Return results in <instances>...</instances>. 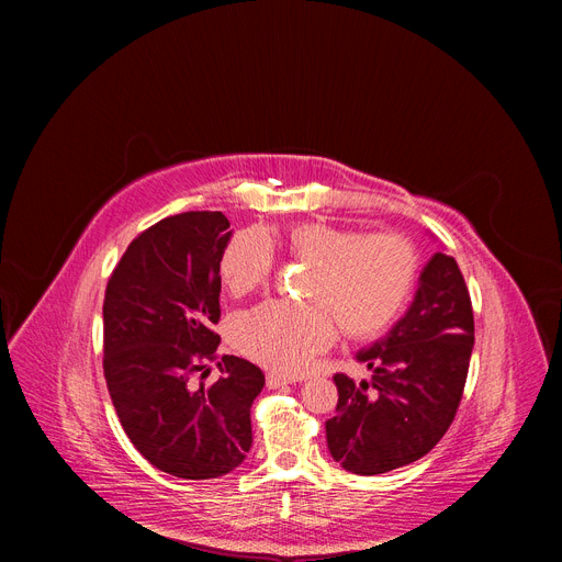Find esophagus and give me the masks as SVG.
I'll list each match as a JSON object with an SVG mask.
<instances>
[{
	"label": "esophagus",
	"instance_id": "esophagus-1",
	"mask_svg": "<svg viewBox=\"0 0 562 562\" xmlns=\"http://www.w3.org/2000/svg\"><path fill=\"white\" fill-rule=\"evenodd\" d=\"M291 382H296V378H286V375H278V373L266 375V387L269 390H280L284 385H291Z\"/></svg>",
	"mask_w": 562,
	"mask_h": 562
}]
</instances>
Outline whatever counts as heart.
Returning a JSON list of instances; mask_svg holds the SVG:
<instances>
[{"label": "heart", "instance_id": "b5f03b06", "mask_svg": "<svg viewBox=\"0 0 562 562\" xmlns=\"http://www.w3.org/2000/svg\"><path fill=\"white\" fill-rule=\"evenodd\" d=\"M271 239L257 229L232 236L221 276L234 296L263 286L273 271ZM278 244L312 266L305 296L314 303L269 301L234 321V344L250 360L278 373L305 371L335 339V322L348 337H371L401 312L417 276V255L398 234H369L328 223H299Z\"/></svg>", "mask_w": 562, "mask_h": 562}]
</instances>
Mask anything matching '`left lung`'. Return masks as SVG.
Listing matches in <instances>:
<instances>
[{
    "instance_id": "obj_1",
    "label": "left lung",
    "mask_w": 562,
    "mask_h": 562,
    "mask_svg": "<svg viewBox=\"0 0 562 562\" xmlns=\"http://www.w3.org/2000/svg\"><path fill=\"white\" fill-rule=\"evenodd\" d=\"M471 348L469 291L456 259L439 250L419 271L407 312L358 350L371 378L335 375L337 415L326 422L335 462L350 474L378 476L424 458L456 417Z\"/></svg>"
}]
</instances>
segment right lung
<instances>
[{
    "label": "right lung",
    "mask_w": 562,
    "mask_h": 562,
    "mask_svg": "<svg viewBox=\"0 0 562 562\" xmlns=\"http://www.w3.org/2000/svg\"><path fill=\"white\" fill-rule=\"evenodd\" d=\"M221 212H184L140 232L104 293V378L136 451L177 479L229 474L252 447L250 405L263 373L225 356L223 378L195 387L216 360L221 257L229 244Z\"/></svg>",
    "instance_id": "obj_1"
}]
</instances>
